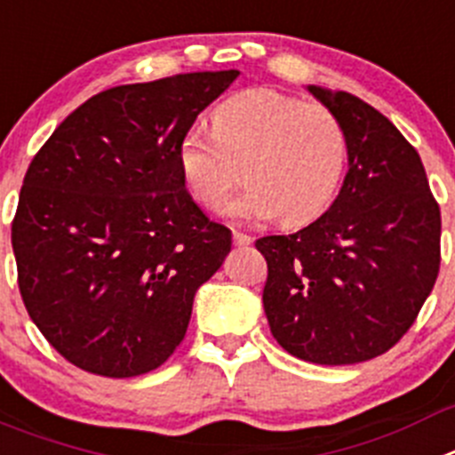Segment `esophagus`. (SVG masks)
Listing matches in <instances>:
<instances>
[{
    "label": "esophagus",
    "instance_id": "1",
    "mask_svg": "<svg viewBox=\"0 0 455 455\" xmlns=\"http://www.w3.org/2000/svg\"><path fill=\"white\" fill-rule=\"evenodd\" d=\"M232 239H235L236 245H250V243H252V236L243 235V232H239V230L232 232Z\"/></svg>",
    "mask_w": 455,
    "mask_h": 455
}]
</instances>
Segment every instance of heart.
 <instances>
[{
  "mask_svg": "<svg viewBox=\"0 0 455 455\" xmlns=\"http://www.w3.org/2000/svg\"><path fill=\"white\" fill-rule=\"evenodd\" d=\"M349 140L329 108L257 87L225 99L212 112V135L189 131L178 144V169L198 205H228L236 220L307 225L323 216L345 178Z\"/></svg>",
  "mask_w": 455,
  "mask_h": 455,
  "instance_id": "1",
  "label": "heart"
}]
</instances>
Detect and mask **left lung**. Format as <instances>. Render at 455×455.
Segmentation results:
<instances>
[{
  "instance_id": "left-lung-1",
  "label": "left lung",
  "mask_w": 455,
  "mask_h": 455,
  "mask_svg": "<svg viewBox=\"0 0 455 455\" xmlns=\"http://www.w3.org/2000/svg\"><path fill=\"white\" fill-rule=\"evenodd\" d=\"M307 90L339 116L349 171L327 212L295 235L257 241L268 264L275 340L318 365L388 352L418 318L440 270V207L418 151L349 92Z\"/></svg>"
}]
</instances>
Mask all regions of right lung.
<instances>
[{"label":"right lung","mask_w":455,"mask_h":455,"mask_svg":"<svg viewBox=\"0 0 455 455\" xmlns=\"http://www.w3.org/2000/svg\"><path fill=\"white\" fill-rule=\"evenodd\" d=\"M236 76L99 92L33 157L11 232L20 293L76 368L140 377L185 339L196 291L220 268L232 232L185 189L178 144Z\"/></svg>","instance_id":"1"}]
</instances>
